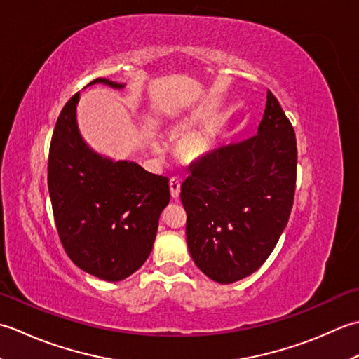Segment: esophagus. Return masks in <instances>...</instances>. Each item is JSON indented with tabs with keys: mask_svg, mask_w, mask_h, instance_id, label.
<instances>
[{
	"mask_svg": "<svg viewBox=\"0 0 359 359\" xmlns=\"http://www.w3.org/2000/svg\"><path fill=\"white\" fill-rule=\"evenodd\" d=\"M169 186H170V195L173 200H177L180 196V190H181V182L178 178H170L169 181Z\"/></svg>",
	"mask_w": 359,
	"mask_h": 359,
	"instance_id": "1",
	"label": "esophagus"
}]
</instances>
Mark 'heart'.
Returning <instances> with one entry per match:
<instances>
[{"label": "heart", "instance_id": "b5f03b06", "mask_svg": "<svg viewBox=\"0 0 359 359\" xmlns=\"http://www.w3.org/2000/svg\"><path fill=\"white\" fill-rule=\"evenodd\" d=\"M151 149L153 151L161 153L163 151V145H161L158 141L151 142ZM212 150V139L208 135H195L187 137L184 142L181 144V155L187 161H200L203 158H206Z\"/></svg>", "mask_w": 359, "mask_h": 359}]
</instances>
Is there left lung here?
Instances as JSON below:
<instances>
[{
	"label": "left lung",
	"mask_w": 359,
	"mask_h": 359,
	"mask_svg": "<svg viewBox=\"0 0 359 359\" xmlns=\"http://www.w3.org/2000/svg\"><path fill=\"white\" fill-rule=\"evenodd\" d=\"M294 130L271 91L257 135L212 151L181 186L192 260L232 283L263 265L288 223L296 186Z\"/></svg>",
	"instance_id": "obj_1"
}]
</instances>
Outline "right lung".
I'll return each instance as SVG.
<instances>
[{
    "instance_id": "1",
    "label": "right lung",
    "mask_w": 359,
    "mask_h": 359,
    "mask_svg": "<svg viewBox=\"0 0 359 359\" xmlns=\"http://www.w3.org/2000/svg\"><path fill=\"white\" fill-rule=\"evenodd\" d=\"M123 90L126 83L96 79ZM80 93L58 116L49 149L48 187L58 237L74 265L107 282H119L149 259L161 212L170 201L169 180L133 161L93 150L77 122Z\"/></svg>"
}]
</instances>
